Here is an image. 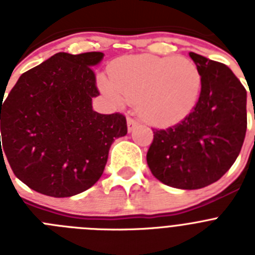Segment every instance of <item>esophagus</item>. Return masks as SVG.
Wrapping results in <instances>:
<instances>
[{
    "label": "esophagus",
    "mask_w": 255,
    "mask_h": 255,
    "mask_svg": "<svg viewBox=\"0 0 255 255\" xmlns=\"http://www.w3.org/2000/svg\"><path fill=\"white\" fill-rule=\"evenodd\" d=\"M139 125V123L135 119H131V117H128V130L129 131H132V130Z\"/></svg>",
    "instance_id": "esophagus-1"
}]
</instances>
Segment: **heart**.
<instances>
[{
    "label": "heart",
    "instance_id": "1",
    "mask_svg": "<svg viewBox=\"0 0 255 255\" xmlns=\"http://www.w3.org/2000/svg\"><path fill=\"white\" fill-rule=\"evenodd\" d=\"M101 87L117 105L136 102L140 116L155 126L180 123L194 110L200 91L199 69L186 57L138 55L121 57Z\"/></svg>",
    "mask_w": 255,
    "mask_h": 255
}]
</instances>
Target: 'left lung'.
<instances>
[{"label":"left lung","mask_w":255,"mask_h":255,"mask_svg":"<svg viewBox=\"0 0 255 255\" xmlns=\"http://www.w3.org/2000/svg\"><path fill=\"white\" fill-rule=\"evenodd\" d=\"M189 56L202 75L199 100L181 123L153 130L147 163L166 185L194 190L220 180L238 158L247 132V91L226 65Z\"/></svg>","instance_id":"obj_1"}]
</instances>
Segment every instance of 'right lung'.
I'll use <instances>...</instances> for the list:
<instances>
[{"label":"right lung","mask_w":255,"mask_h":255,"mask_svg":"<svg viewBox=\"0 0 255 255\" xmlns=\"http://www.w3.org/2000/svg\"><path fill=\"white\" fill-rule=\"evenodd\" d=\"M103 56L58 52L22 74L0 103V158L40 194L73 197L93 186L111 144L128 132L124 115L92 107L100 96L92 66Z\"/></svg>","instance_id":"right-lung-1"}]
</instances>
